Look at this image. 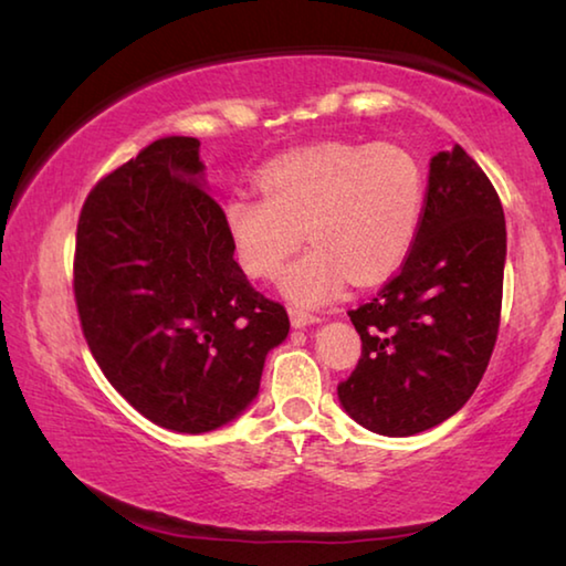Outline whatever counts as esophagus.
<instances>
[{
    "instance_id": "esophagus-1",
    "label": "esophagus",
    "mask_w": 566,
    "mask_h": 566,
    "mask_svg": "<svg viewBox=\"0 0 566 566\" xmlns=\"http://www.w3.org/2000/svg\"><path fill=\"white\" fill-rule=\"evenodd\" d=\"M290 319H292L294 327H306V324L319 322V314L306 312V310H300V306H290Z\"/></svg>"
}]
</instances>
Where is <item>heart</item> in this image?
I'll use <instances>...</instances> for the list:
<instances>
[{
	"label": "heart",
	"mask_w": 566,
	"mask_h": 566,
	"mask_svg": "<svg viewBox=\"0 0 566 566\" xmlns=\"http://www.w3.org/2000/svg\"><path fill=\"white\" fill-rule=\"evenodd\" d=\"M262 191L224 199L237 262L274 280L304 232L312 247L286 266L282 290L302 304L332 300L347 280L369 284L405 262L424 214V171L399 145L319 142L274 159Z\"/></svg>",
	"instance_id": "obj_1"
}]
</instances>
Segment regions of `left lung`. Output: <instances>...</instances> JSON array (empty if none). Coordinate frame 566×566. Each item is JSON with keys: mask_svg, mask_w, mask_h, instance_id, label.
<instances>
[{"mask_svg": "<svg viewBox=\"0 0 566 566\" xmlns=\"http://www.w3.org/2000/svg\"><path fill=\"white\" fill-rule=\"evenodd\" d=\"M504 256V209L490 177L459 145L439 151L399 272L349 310L361 357L337 391L354 421L409 437L467 405L500 334Z\"/></svg>", "mask_w": 566, "mask_h": 566, "instance_id": "left-lung-1", "label": "left lung"}]
</instances>
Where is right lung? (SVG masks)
Masks as SVG:
<instances>
[{
    "label": "right lung",
    "instance_id": "obj_1",
    "mask_svg": "<svg viewBox=\"0 0 566 566\" xmlns=\"http://www.w3.org/2000/svg\"><path fill=\"white\" fill-rule=\"evenodd\" d=\"M199 139L151 142L84 199L74 302L104 377L155 424L199 434L260 391L290 317L249 284L205 189Z\"/></svg>",
    "mask_w": 566,
    "mask_h": 566
}]
</instances>
